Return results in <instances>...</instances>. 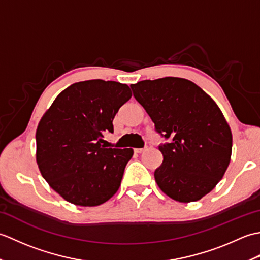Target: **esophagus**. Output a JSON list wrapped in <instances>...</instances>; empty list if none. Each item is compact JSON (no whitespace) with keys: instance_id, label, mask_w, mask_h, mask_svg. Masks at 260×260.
I'll list each match as a JSON object with an SVG mask.
<instances>
[{"instance_id":"34e87169","label":"esophagus","mask_w":260,"mask_h":260,"mask_svg":"<svg viewBox=\"0 0 260 260\" xmlns=\"http://www.w3.org/2000/svg\"><path fill=\"white\" fill-rule=\"evenodd\" d=\"M146 150V147H144V148H134V152L135 153H143Z\"/></svg>"}]
</instances>
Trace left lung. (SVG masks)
<instances>
[{
    "label": "left lung",
    "mask_w": 260,
    "mask_h": 260,
    "mask_svg": "<svg viewBox=\"0 0 260 260\" xmlns=\"http://www.w3.org/2000/svg\"><path fill=\"white\" fill-rule=\"evenodd\" d=\"M155 132L170 140L154 172L157 185L179 202H193L211 191L230 163L233 134L213 99L194 82L176 77L131 85Z\"/></svg>",
    "instance_id": "1"
}]
</instances>
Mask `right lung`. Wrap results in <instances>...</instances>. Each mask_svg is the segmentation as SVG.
Wrapping results in <instances>:
<instances>
[{"instance_id": "add662e5", "label": "right lung", "mask_w": 260, "mask_h": 260, "mask_svg": "<svg viewBox=\"0 0 260 260\" xmlns=\"http://www.w3.org/2000/svg\"><path fill=\"white\" fill-rule=\"evenodd\" d=\"M129 87L117 81H79L60 92L38 125L37 163L49 185L76 206L95 207L120 185L132 148L102 145L104 132L129 101Z\"/></svg>"}]
</instances>
